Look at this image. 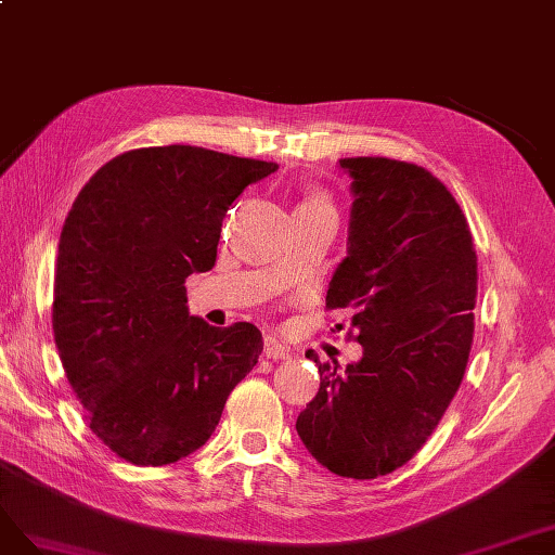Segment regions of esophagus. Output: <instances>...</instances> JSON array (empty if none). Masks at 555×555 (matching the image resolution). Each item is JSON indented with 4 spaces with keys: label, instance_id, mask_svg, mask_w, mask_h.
<instances>
[{
    "label": "esophagus",
    "instance_id": "34e87169",
    "mask_svg": "<svg viewBox=\"0 0 555 555\" xmlns=\"http://www.w3.org/2000/svg\"><path fill=\"white\" fill-rule=\"evenodd\" d=\"M264 357H267V360H288L291 348L283 346L281 341H276L274 336H267L264 338Z\"/></svg>",
    "mask_w": 555,
    "mask_h": 555
}]
</instances>
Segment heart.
<instances>
[{
	"instance_id": "b5f03b06",
	"label": "heart",
	"mask_w": 555,
	"mask_h": 555,
	"mask_svg": "<svg viewBox=\"0 0 555 555\" xmlns=\"http://www.w3.org/2000/svg\"><path fill=\"white\" fill-rule=\"evenodd\" d=\"M311 203H320V201H309V203H304V205H311ZM325 205V203H323Z\"/></svg>"
}]
</instances>
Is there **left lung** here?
Masks as SVG:
<instances>
[{"label": "left lung", "mask_w": 555, "mask_h": 555, "mask_svg": "<svg viewBox=\"0 0 555 555\" xmlns=\"http://www.w3.org/2000/svg\"><path fill=\"white\" fill-rule=\"evenodd\" d=\"M352 177L348 256L327 309H344L364 348L297 417L311 456L334 475L375 479L434 434L466 373L475 332L477 254L454 195L428 170L385 156L341 158Z\"/></svg>", "instance_id": "8db88e82"}]
</instances>
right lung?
I'll use <instances>...</instances> for the list:
<instances>
[{"mask_svg": "<svg viewBox=\"0 0 555 555\" xmlns=\"http://www.w3.org/2000/svg\"><path fill=\"white\" fill-rule=\"evenodd\" d=\"M279 166L205 147H142L99 168L62 228L52 330L89 428L135 466L209 440L262 352L251 323L211 327L186 276L217 262L237 195Z\"/></svg>", "mask_w": 555, "mask_h": 555, "instance_id": "right-lung-1", "label": "right lung"}]
</instances>
